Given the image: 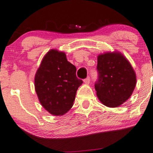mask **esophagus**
Here are the masks:
<instances>
[{"instance_id": "obj_1", "label": "esophagus", "mask_w": 153, "mask_h": 153, "mask_svg": "<svg viewBox=\"0 0 153 153\" xmlns=\"http://www.w3.org/2000/svg\"><path fill=\"white\" fill-rule=\"evenodd\" d=\"M84 82L85 83V84H89V82H90V77L89 76H87L86 79H84Z\"/></svg>"}]
</instances>
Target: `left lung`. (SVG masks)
I'll use <instances>...</instances> for the list:
<instances>
[{
	"instance_id": "obj_1",
	"label": "left lung",
	"mask_w": 153,
	"mask_h": 153,
	"mask_svg": "<svg viewBox=\"0 0 153 153\" xmlns=\"http://www.w3.org/2000/svg\"><path fill=\"white\" fill-rule=\"evenodd\" d=\"M95 89L103 105L117 107L129 99L136 84V76L129 62L118 52L98 56Z\"/></svg>"
}]
</instances>
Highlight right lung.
Listing matches in <instances>:
<instances>
[{"label":"right lung","mask_w":153,"mask_h":153,"mask_svg":"<svg viewBox=\"0 0 153 153\" xmlns=\"http://www.w3.org/2000/svg\"><path fill=\"white\" fill-rule=\"evenodd\" d=\"M76 71L64 52L51 50L43 58L35 74V87L39 102L51 114L62 116L72 107L83 83Z\"/></svg>","instance_id":"right-lung-1"}]
</instances>
